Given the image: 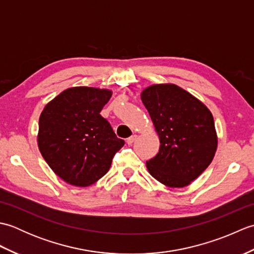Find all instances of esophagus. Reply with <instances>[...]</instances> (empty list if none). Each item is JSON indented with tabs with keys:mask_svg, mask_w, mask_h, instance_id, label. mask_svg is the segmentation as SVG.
<instances>
[{
	"mask_svg": "<svg viewBox=\"0 0 254 254\" xmlns=\"http://www.w3.org/2000/svg\"><path fill=\"white\" fill-rule=\"evenodd\" d=\"M136 138H137V135H135V134H134V135L130 136V137H128V138L127 139V143L128 145H132L134 142L136 141Z\"/></svg>",
	"mask_w": 254,
	"mask_h": 254,
	"instance_id": "obj_1",
	"label": "esophagus"
}]
</instances>
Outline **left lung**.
<instances>
[{
	"label": "left lung",
	"instance_id": "8db88e82",
	"mask_svg": "<svg viewBox=\"0 0 254 254\" xmlns=\"http://www.w3.org/2000/svg\"><path fill=\"white\" fill-rule=\"evenodd\" d=\"M141 99L157 132L160 147L146 161L156 180L169 188H185L202 175L216 153L218 137L212 112L176 84H154Z\"/></svg>",
	"mask_w": 254,
	"mask_h": 254
}]
</instances>
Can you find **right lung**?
Returning a JSON list of instances; mask_svg holds the SVG:
<instances>
[{
	"label": "right lung",
	"mask_w": 254,
	"mask_h": 254,
	"mask_svg": "<svg viewBox=\"0 0 254 254\" xmlns=\"http://www.w3.org/2000/svg\"><path fill=\"white\" fill-rule=\"evenodd\" d=\"M111 96L107 88L69 87L41 112L38 147L53 172L68 185H94L109 171L113 156L124 145L100 116Z\"/></svg>",
	"instance_id": "right-lung-1"
}]
</instances>
